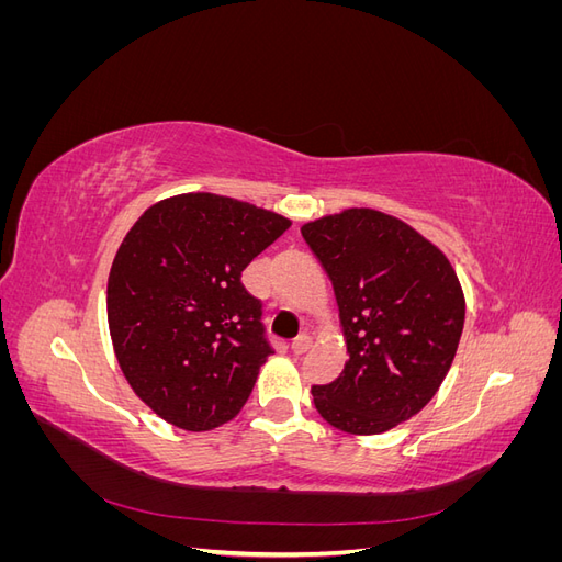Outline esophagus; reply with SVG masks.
I'll return each instance as SVG.
<instances>
[{
    "label": "esophagus",
    "mask_w": 562,
    "mask_h": 562,
    "mask_svg": "<svg viewBox=\"0 0 562 562\" xmlns=\"http://www.w3.org/2000/svg\"><path fill=\"white\" fill-rule=\"evenodd\" d=\"M312 347V337L310 335H297L295 339H293V345H291V349L295 351V353H304Z\"/></svg>",
    "instance_id": "esophagus-1"
}]
</instances>
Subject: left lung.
<instances>
[{
	"mask_svg": "<svg viewBox=\"0 0 562 562\" xmlns=\"http://www.w3.org/2000/svg\"><path fill=\"white\" fill-rule=\"evenodd\" d=\"M302 236L333 283L349 361L314 384L316 411L347 434L411 419L446 380L464 328V293L448 258L398 217L349 209Z\"/></svg>",
	"mask_w": 562,
	"mask_h": 562,
	"instance_id": "left-lung-1",
	"label": "left lung"
}]
</instances>
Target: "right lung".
Returning a JSON list of instances; mask_svg holds the SVG:
<instances>
[{
	"instance_id": "obj_1",
	"label": "right lung",
	"mask_w": 562,
	"mask_h": 562,
	"mask_svg": "<svg viewBox=\"0 0 562 562\" xmlns=\"http://www.w3.org/2000/svg\"><path fill=\"white\" fill-rule=\"evenodd\" d=\"M288 227L283 215L199 192L155 203L119 246L108 281L116 361L173 427L215 429L248 401L274 349L241 271Z\"/></svg>"
}]
</instances>
